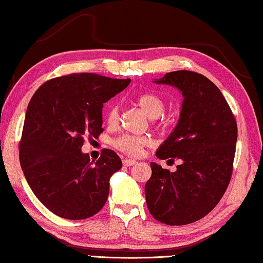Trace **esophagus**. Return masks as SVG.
Returning a JSON list of instances; mask_svg holds the SVG:
<instances>
[{"mask_svg":"<svg viewBox=\"0 0 263 263\" xmlns=\"http://www.w3.org/2000/svg\"><path fill=\"white\" fill-rule=\"evenodd\" d=\"M137 162L135 159H127V158H125L124 160H123V164L125 166H132V165H135Z\"/></svg>","mask_w":263,"mask_h":263,"instance_id":"1","label":"esophagus"}]
</instances>
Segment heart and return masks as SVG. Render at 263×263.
Returning a JSON list of instances; mask_svg holds the SVG:
<instances>
[{
	"instance_id": "obj_1",
	"label": "heart",
	"mask_w": 263,
	"mask_h": 263,
	"mask_svg": "<svg viewBox=\"0 0 263 263\" xmlns=\"http://www.w3.org/2000/svg\"><path fill=\"white\" fill-rule=\"evenodd\" d=\"M137 103L142 107L145 113L150 118H158L165 109V103L162 98L152 93H144L137 98ZM119 105L111 103L105 113V119L108 125H115L118 121ZM150 144V139L143 136L123 135L113 140V145L119 151L130 156H139L143 152V148Z\"/></svg>"
}]
</instances>
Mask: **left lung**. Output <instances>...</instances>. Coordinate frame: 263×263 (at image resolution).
<instances>
[{
    "label": "left lung",
    "instance_id": "left-lung-1",
    "mask_svg": "<svg viewBox=\"0 0 263 263\" xmlns=\"http://www.w3.org/2000/svg\"><path fill=\"white\" fill-rule=\"evenodd\" d=\"M156 84L182 92L181 116L156 156L181 160L170 172L151 163L145 198L152 216L169 226L189 224L204 217L224 195L233 174L237 125L217 86L190 70L166 73Z\"/></svg>",
    "mask_w": 263,
    "mask_h": 263
}]
</instances>
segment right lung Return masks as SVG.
I'll list each match as a JSON object with an SVG mask.
<instances>
[{"label":"right lung","mask_w":263,"mask_h":263,"mask_svg":"<svg viewBox=\"0 0 263 263\" xmlns=\"http://www.w3.org/2000/svg\"><path fill=\"white\" fill-rule=\"evenodd\" d=\"M130 79L74 73L46 81L26 112L20 163L30 189L53 214L67 219L96 215L107 201L109 178L121 169L115 151L104 148L91 162L82 154L85 137L104 131V104Z\"/></svg>","instance_id":"add662e5"}]
</instances>
